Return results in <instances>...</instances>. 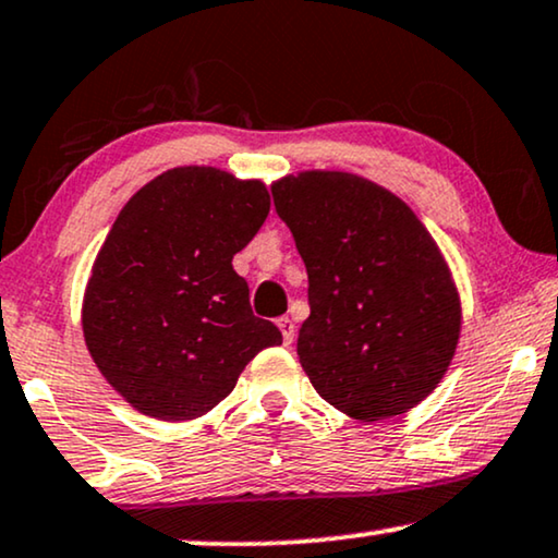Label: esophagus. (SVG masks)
<instances>
[{
    "label": "esophagus",
    "mask_w": 558,
    "mask_h": 558,
    "mask_svg": "<svg viewBox=\"0 0 558 558\" xmlns=\"http://www.w3.org/2000/svg\"><path fill=\"white\" fill-rule=\"evenodd\" d=\"M278 329H280V333H283L286 344H291V341L295 339V324L291 322V318H288V316L278 318Z\"/></svg>",
    "instance_id": "obj_1"
}]
</instances>
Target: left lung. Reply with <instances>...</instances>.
<instances>
[{"label":"left lung","mask_w":558,"mask_h":558,"mask_svg":"<svg viewBox=\"0 0 558 558\" xmlns=\"http://www.w3.org/2000/svg\"><path fill=\"white\" fill-rule=\"evenodd\" d=\"M272 198L308 272L303 373L349 418L408 413L444 380L462 331L441 247L403 198L347 170L283 175Z\"/></svg>","instance_id":"left-lung-1"}]
</instances>
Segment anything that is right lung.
<instances>
[{"label": "right lung", "instance_id": "right-lung-1", "mask_svg": "<svg viewBox=\"0 0 558 558\" xmlns=\"http://www.w3.org/2000/svg\"><path fill=\"white\" fill-rule=\"evenodd\" d=\"M270 211L259 178L214 166L155 175L122 206L81 303L94 365L137 413L202 418L234 390L278 326L250 308L232 257Z\"/></svg>", "mask_w": 558, "mask_h": 558}]
</instances>
